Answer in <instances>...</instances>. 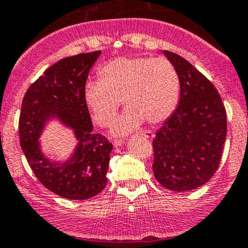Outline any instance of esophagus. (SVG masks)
I'll list each match as a JSON object with an SVG mask.
<instances>
[{"mask_svg": "<svg viewBox=\"0 0 248 248\" xmlns=\"http://www.w3.org/2000/svg\"><path fill=\"white\" fill-rule=\"evenodd\" d=\"M140 136L145 137V138H154V133L151 131H144V132H140ZM122 144L121 140H115L114 145L115 146H120Z\"/></svg>", "mask_w": 248, "mask_h": 248, "instance_id": "obj_1", "label": "esophagus"}]
</instances>
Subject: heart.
<instances>
[{
    "label": "heart",
    "mask_w": 248,
    "mask_h": 248,
    "mask_svg": "<svg viewBox=\"0 0 248 248\" xmlns=\"http://www.w3.org/2000/svg\"><path fill=\"white\" fill-rule=\"evenodd\" d=\"M84 97L101 127L111 124L124 101L127 110L115 122L114 132L124 134L142 120L158 124L171 116L180 101V78L163 57H117L99 69V80L86 82Z\"/></svg>",
    "instance_id": "1"
}]
</instances>
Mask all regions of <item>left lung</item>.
Masks as SVG:
<instances>
[{"instance_id":"8db88e82","label":"left lung","mask_w":248,"mask_h":248,"mask_svg":"<svg viewBox=\"0 0 248 248\" xmlns=\"http://www.w3.org/2000/svg\"><path fill=\"white\" fill-rule=\"evenodd\" d=\"M180 78V103L152 141V170L170 191L206 184L218 169L227 137V112L216 87L187 60L164 51Z\"/></svg>"}]
</instances>
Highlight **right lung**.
I'll list each match as a JSON object with an SVG mask.
<instances>
[{
	"label": "right lung",
	"instance_id": "add662e5",
	"mask_svg": "<svg viewBox=\"0 0 248 248\" xmlns=\"http://www.w3.org/2000/svg\"><path fill=\"white\" fill-rule=\"evenodd\" d=\"M101 50L60 60L30 85L19 117L20 145L37 179L52 193L84 201L107 186L112 144L94 133L84 91L90 68ZM55 114L75 128L78 149L63 166L50 164L39 151L36 139L47 117Z\"/></svg>",
	"mask_w": 248,
	"mask_h": 248
}]
</instances>
